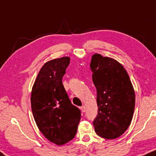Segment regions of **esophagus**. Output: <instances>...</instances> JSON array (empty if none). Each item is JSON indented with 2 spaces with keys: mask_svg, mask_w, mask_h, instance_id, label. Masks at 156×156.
<instances>
[{
  "mask_svg": "<svg viewBox=\"0 0 156 156\" xmlns=\"http://www.w3.org/2000/svg\"><path fill=\"white\" fill-rule=\"evenodd\" d=\"M80 109H81L82 112H83V113H84V112H85V107L84 106V105L82 106L81 108H80Z\"/></svg>",
  "mask_w": 156,
  "mask_h": 156,
  "instance_id": "1",
  "label": "esophagus"
}]
</instances>
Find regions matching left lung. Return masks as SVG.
Segmentation results:
<instances>
[{"instance_id":"left-lung-1","label":"left lung","mask_w":156,"mask_h":156,"mask_svg":"<svg viewBox=\"0 0 156 156\" xmlns=\"http://www.w3.org/2000/svg\"><path fill=\"white\" fill-rule=\"evenodd\" d=\"M90 67L97 91L94 129L101 138L116 139L132 121L136 101L133 86L127 71L116 59L94 54Z\"/></svg>"}]
</instances>
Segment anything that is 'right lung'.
<instances>
[{"mask_svg": "<svg viewBox=\"0 0 156 156\" xmlns=\"http://www.w3.org/2000/svg\"><path fill=\"white\" fill-rule=\"evenodd\" d=\"M69 63V57L45 62L31 90V111L37 126L48 141L59 146L74 138L81 119V112L71 104L62 85Z\"/></svg>", "mask_w": 156, "mask_h": 156, "instance_id": "right-lung-1", "label": "right lung"}]
</instances>
